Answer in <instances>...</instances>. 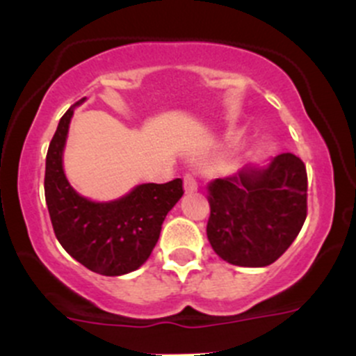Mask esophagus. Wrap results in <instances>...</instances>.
Segmentation results:
<instances>
[{"instance_id": "1", "label": "esophagus", "mask_w": 356, "mask_h": 356, "mask_svg": "<svg viewBox=\"0 0 356 356\" xmlns=\"http://www.w3.org/2000/svg\"><path fill=\"white\" fill-rule=\"evenodd\" d=\"M182 181H184V189L186 193H195L196 189H198V182H196L195 175L193 174H184V177H182Z\"/></svg>"}]
</instances>
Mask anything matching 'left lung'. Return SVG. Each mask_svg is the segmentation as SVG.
I'll use <instances>...</instances> for the list:
<instances>
[{"label":"left lung","instance_id":"obj_1","mask_svg":"<svg viewBox=\"0 0 356 356\" xmlns=\"http://www.w3.org/2000/svg\"><path fill=\"white\" fill-rule=\"evenodd\" d=\"M207 236L222 260L267 267L293 245L307 218V168L282 153L267 168L241 172L208 184Z\"/></svg>","mask_w":356,"mask_h":356}]
</instances>
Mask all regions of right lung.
I'll list each match as a JSON object with an SVG mask.
<instances>
[{
	"label": "right lung",
	"mask_w": 356,
	"mask_h": 356,
	"mask_svg": "<svg viewBox=\"0 0 356 356\" xmlns=\"http://www.w3.org/2000/svg\"><path fill=\"white\" fill-rule=\"evenodd\" d=\"M74 106L60 118L46 155L44 196L53 231L67 253L89 270L111 277L129 274L152 254L165 217L184 195L182 181L141 184L110 203L82 198L68 184L62 167Z\"/></svg>",
	"instance_id": "right-lung-1"
}]
</instances>
